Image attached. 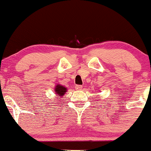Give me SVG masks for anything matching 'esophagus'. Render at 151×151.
<instances>
[{
    "instance_id": "34e87169",
    "label": "esophagus",
    "mask_w": 151,
    "mask_h": 151,
    "mask_svg": "<svg viewBox=\"0 0 151 151\" xmlns=\"http://www.w3.org/2000/svg\"><path fill=\"white\" fill-rule=\"evenodd\" d=\"M82 87H83V86H82V85H76V86H75L76 89H78V90H81V89H82Z\"/></svg>"
}]
</instances>
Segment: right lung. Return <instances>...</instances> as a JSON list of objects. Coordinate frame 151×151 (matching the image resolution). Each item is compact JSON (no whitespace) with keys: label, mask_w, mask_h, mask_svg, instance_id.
I'll return each mask as SVG.
<instances>
[{"label":"right lung","mask_w":151,"mask_h":151,"mask_svg":"<svg viewBox=\"0 0 151 151\" xmlns=\"http://www.w3.org/2000/svg\"><path fill=\"white\" fill-rule=\"evenodd\" d=\"M66 92L67 89L65 86H62V85H56V88H55V92L56 93L57 96H63Z\"/></svg>","instance_id":"right-lung-1"}]
</instances>
